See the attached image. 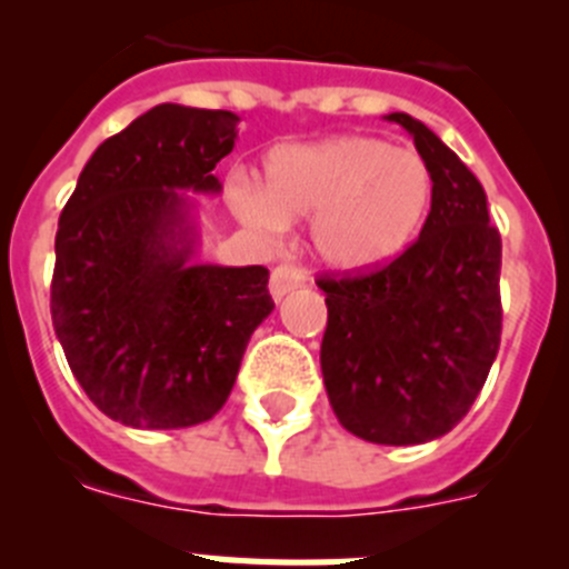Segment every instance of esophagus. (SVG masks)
Masks as SVG:
<instances>
[{
	"mask_svg": "<svg viewBox=\"0 0 569 569\" xmlns=\"http://www.w3.org/2000/svg\"><path fill=\"white\" fill-rule=\"evenodd\" d=\"M305 288V276H301V270L290 268V264H279V268L270 273V296H273V301H281L288 293H293V290Z\"/></svg>",
	"mask_w": 569,
	"mask_h": 569,
	"instance_id": "obj_1",
	"label": "esophagus"
}]
</instances>
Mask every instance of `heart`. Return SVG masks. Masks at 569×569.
<instances>
[{"label": "heart", "instance_id": "1", "mask_svg": "<svg viewBox=\"0 0 569 569\" xmlns=\"http://www.w3.org/2000/svg\"><path fill=\"white\" fill-rule=\"evenodd\" d=\"M239 222L281 236L310 222V250L330 273L365 276L399 259L433 208V173L413 150L376 136H333L284 144L264 159V188L236 179L228 190Z\"/></svg>", "mask_w": 569, "mask_h": 569}]
</instances>
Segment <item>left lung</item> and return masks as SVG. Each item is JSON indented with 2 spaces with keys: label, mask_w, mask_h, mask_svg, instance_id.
Segmentation results:
<instances>
[{
  "label": "left lung",
  "mask_w": 569,
  "mask_h": 569,
  "mask_svg": "<svg viewBox=\"0 0 569 569\" xmlns=\"http://www.w3.org/2000/svg\"><path fill=\"white\" fill-rule=\"evenodd\" d=\"M385 119L413 136L433 173V208L387 268L319 281L321 376L345 430L401 447L450 433L485 387L501 341V236L459 156L413 116Z\"/></svg>",
  "instance_id": "obj_1"
}]
</instances>
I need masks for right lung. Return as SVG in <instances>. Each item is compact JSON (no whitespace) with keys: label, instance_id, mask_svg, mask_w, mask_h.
Wrapping results in <instances>:
<instances>
[{"label":"right lung","instance_id":"obj_1","mask_svg":"<svg viewBox=\"0 0 569 569\" xmlns=\"http://www.w3.org/2000/svg\"><path fill=\"white\" fill-rule=\"evenodd\" d=\"M239 116L156 104L93 150L59 216L50 316L88 399L124 427L213 419L273 313L268 268L199 261V204Z\"/></svg>","mask_w":569,"mask_h":569}]
</instances>
